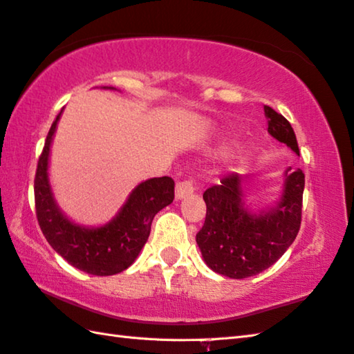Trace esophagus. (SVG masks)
<instances>
[{
	"label": "esophagus",
	"mask_w": 354,
	"mask_h": 354,
	"mask_svg": "<svg viewBox=\"0 0 354 354\" xmlns=\"http://www.w3.org/2000/svg\"><path fill=\"white\" fill-rule=\"evenodd\" d=\"M195 190H196V187H195V183H193L192 179H185V181L178 183L176 184V192H175L176 199H183V198L190 196V195H193V193H195Z\"/></svg>",
	"instance_id": "34e87169"
}]
</instances>
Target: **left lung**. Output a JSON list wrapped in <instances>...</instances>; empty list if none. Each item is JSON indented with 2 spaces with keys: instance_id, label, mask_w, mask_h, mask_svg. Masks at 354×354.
Wrapping results in <instances>:
<instances>
[{
  "instance_id": "obj_1",
  "label": "left lung",
  "mask_w": 354,
  "mask_h": 354,
  "mask_svg": "<svg viewBox=\"0 0 354 354\" xmlns=\"http://www.w3.org/2000/svg\"><path fill=\"white\" fill-rule=\"evenodd\" d=\"M264 112L268 133L299 155L292 124L272 107L264 106ZM286 175L278 205L261 214L248 213L244 207V179L238 173L204 192L207 213L196 242L213 272L233 279L250 278L272 267L293 244L301 228L306 175L301 169H288Z\"/></svg>"
}]
</instances>
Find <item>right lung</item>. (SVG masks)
<instances>
[{
    "instance_id": "1",
    "label": "right lung",
    "mask_w": 354,
    "mask_h": 354,
    "mask_svg": "<svg viewBox=\"0 0 354 354\" xmlns=\"http://www.w3.org/2000/svg\"><path fill=\"white\" fill-rule=\"evenodd\" d=\"M61 112L48 130L35 173V209L41 232L53 250L78 270L95 276L121 273L133 264L147 242L155 214L173 203L175 181L162 176L141 183L116 218L100 228L71 223L55 204L47 176L48 151Z\"/></svg>"
}]
</instances>
